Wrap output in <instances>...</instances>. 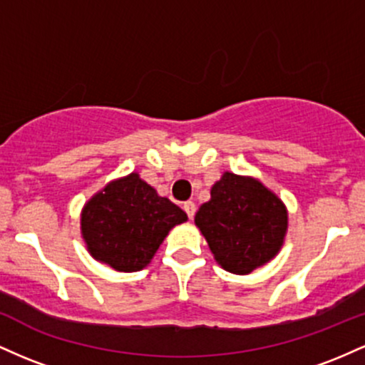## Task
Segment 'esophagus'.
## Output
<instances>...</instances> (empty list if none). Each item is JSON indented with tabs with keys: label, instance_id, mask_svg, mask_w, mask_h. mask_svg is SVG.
<instances>
[{
	"label": "esophagus",
	"instance_id": "1",
	"mask_svg": "<svg viewBox=\"0 0 365 365\" xmlns=\"http://www.w3.org/2000/svg\"><path fill=\"white\" fill-rule=\"evenodd\" d=\"M183 211L187 212V216L194 217L195 216V202H192V200H187V202H183Z\"/></svg>",
	"mask_w": 365,
	"mask_h": 365
}]
</instances>
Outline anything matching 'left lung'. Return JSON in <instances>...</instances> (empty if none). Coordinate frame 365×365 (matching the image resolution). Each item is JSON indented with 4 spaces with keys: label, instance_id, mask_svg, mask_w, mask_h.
Masks as SVG:
<instances>
[{
    "label": "left lung",
    "instance_id": "left-lung-1",
    "mask_svg": "<svg viewBox=\"0 0 365 365\" xmlns=\"http://www.w3.org/2000/svg\"><path fill=\"white\" fill-rule=\"evenodd\" d=\"M287 217L282 200L261 182L225 173L197 211L195 225L221 267L247 274L278 254Z\"/></svg>",
    "mask_w": 365,
    "mask_h": 365
}]
</instances>
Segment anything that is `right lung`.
I'll return each mask as SVG.
<instances>
[{
	"label": "right lung",
	"mask_w": 365,
	"mask_h": 365,
	"mask_svg": "<svg viewBox=\"0 0 365 365\" xmlns=\"http://www.w3.org/2000/svg\"><path fill=\"white\" fill-rule=\"evenodd\" d=\"M183 221L187 215L177 204L132 173L86 204L82 235L92 257L130 273L148 266L170 230Z\"/></svg>",
	"instance_id": "add662e5"
}]
</instances>
